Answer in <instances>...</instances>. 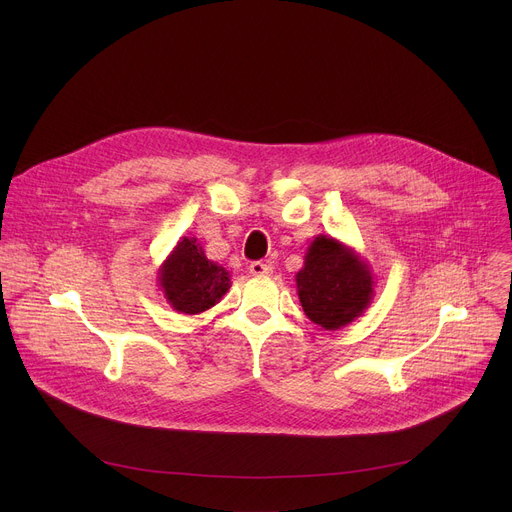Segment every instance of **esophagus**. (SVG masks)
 Segmentation results:
<instances>
[{
	"mask_svg": "<svg viewBox=\"0 0 512 512\" xmlns=\"http://www.w3.org/2000/svg\"><path fill=\"white\" fill-rule=\"evenodd\" d=\"M249 271H251V275H255V277H265V275L271 273V267L265 265L263 261H253V263L249 265Z\"/></svg>",
	"mask_w": 512,
	"mask_h": 512,
	"instance_id": "34e87169",
	"label": "esophagus"
}]
</instances>
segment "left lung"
I'll return each mask as SVG.
<instances>
[{
    "mask_svg": "<svg viewBox=\"0 0 512 512\" xmlns=\"http://www.w3.org/2000/svg\"><path fill=\"white\" fill-rule=\"evenodd\" d=\"M296 285L306 316L324 330L352 324L375 298L371 265L330 235L314 237Z\"/></svg>",
    "mask_w": 512,
    "mask_h": 512,
    "instance_id": "obj_1",
    "label": "left lung"
}]
</instances>
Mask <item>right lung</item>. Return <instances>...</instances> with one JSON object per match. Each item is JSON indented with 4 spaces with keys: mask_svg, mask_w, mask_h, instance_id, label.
I'll return each instance as SVG.
<instances>
[{
    "mask_svg": "<svg viewBox=\"0 0 512 512\" xmlns=\"http://www.w3.org/2000/svg\"><path fill=\"white\" fill-rule=\"evenodd\" d=\"M166 302L186 316L210 310L231 289V273L204 255L196 237H182L158 269Z\"/></svg>",
    "mask_w": 512,
    "mask_h": 512,
    "instance_id": "1",
    "label": "right lung"
}]
</instances>
